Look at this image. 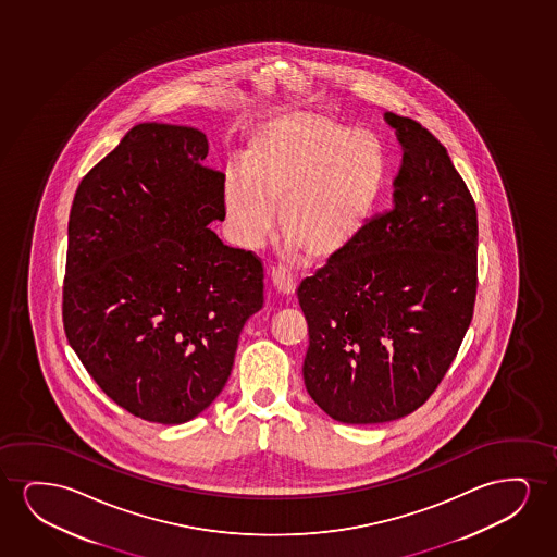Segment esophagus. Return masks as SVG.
Here are the masks:
<instances>
[{
	"instance_id": "1",
	"label": "esophagus",
	"mask_w": 557,
	"mask_h": 557,
	"mask_svg": "<svg viewBox=\"0 0 557 557\" xmlns=\"http://www.w3.org/2000/svg\"><path fill=\"white\" fill-rule=\"evenodd\" d=\"M270 277H272V283H274L275 289L277 293H282L285 297H290L293 293H295V277L287 272V270H283V268H270Z\"/></svg>"
}]
</instances>
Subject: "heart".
<instances>
[{"instance_id":"obj_1","label":"heart","mask_w":557,"mask_h":557,"mask_svg":"<svg viewBox=\"0 0 557 557\" xmlns=\"http://www.w3.org/2000/svg\"><path fill=\"white\" fill-rule=\"evenodd\" d=\"M388 178V148L373 131L290 108L252 129L244 165L226 173L224 206L242 244L264 239L277 206L285 249L329 260L366 232Z\"/></svg>"}]
</instances>
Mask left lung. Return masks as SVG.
Returning <instances> with one entry per match:
<instances>
[{"mask_svg":"<svg viewBox=\"0 0 557 557\" xmlns=\"http://www.w3.org/2000/svg\"><path fill=\"white\" fill-rule=\"evenodd\" d=\"M404 150L394 206L298 285L305 384L331 419L379 424L417 411L449 371L478 290V211L445 146L386 112Z\"/></svg>","mask_w":557,"mask_h":557,"instance_id":"8db88e82","label":"left lung"}]
</instances>
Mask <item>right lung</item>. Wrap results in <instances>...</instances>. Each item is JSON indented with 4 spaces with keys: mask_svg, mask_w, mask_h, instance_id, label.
I'll return each mask as SVG.
<instances>
[{
    "mask_svg": "<svg viewBox=\"0 0 557 557\" xmlns=\"http://www.w3.org/2000/svg\"><path fill=\"white\" fill-rule=\"evenodd\" d=\"M201 131L138 123L77 186L62 321L92 381L138 419L183 424L228 381L264 268L209 228L224 175Z\"/></svg>",
    "mask_w": 557,
    "mask_h": 557,
    "instance_id": "1",
    "label": "right lung"
}]
</instances>
